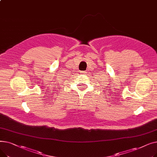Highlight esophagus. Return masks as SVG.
<instances>
[{
	"label": "esophagus",
	"instance_id": "34e87169",
	"mask_svg": "<svg viewBox=\"0 0 157 157\" xmlns=\"http://www.w3.org/2000/svg\"><path fill=\"white\" fill-rule=\"evenodd\" d=\"M80 73H81V74H86V72L85 71H80Z\"/></svg>",
	"mask_w": 157,
	"mask_h": 157
}]
</instances>
